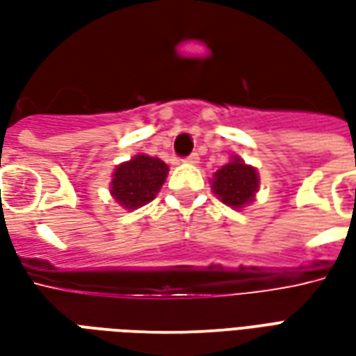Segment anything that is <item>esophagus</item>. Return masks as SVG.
I'll list each match as a JSON object with an SVG mask.
<instances>
[{"instance_id": "obj_1", "label": "esophagus", "mask_w": 356, "mask_h": 356, "mask_svg": "<svg viewBox=\"0 0 356 356\" xmlns=\"http://www.w3.org/2000/svg\"><path fill=\"white\" fill-rule=\"evenodd\" d=\"M198 162H200V158H198V154H196V152L188 156V158H185V163H191V165H196Z\"/></svg>"}]
</instances>
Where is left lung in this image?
<instances>
[{"label": "left lung", "mask_w": 356, "mask_h": 356, "mask_svg": "<svg viewBox=\"0 0 356 356\" xmlns=\"http://www.w3.org/2000/svg\"><path fill=\"white\" fill-rule=\"evenodd\" d=\"M211 191L225 206L244 209L255 200L259 193L257 168L246 163L240 156H231L229 163L217 170L211 177Z\"/></svg>", "instance_id": "8db88e82"}]
</instances>
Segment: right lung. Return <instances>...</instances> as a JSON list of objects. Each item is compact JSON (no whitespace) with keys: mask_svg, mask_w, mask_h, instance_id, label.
Here are the masks:
<instances>
[{"mask_svg":"<svg viewBox=\"0 0 356 356\" xmlns=\"http://www.w3.org/2000/svg\"><path fill=\"white\" fill-rule=\"evenodd\" d=\"M170 173L168 163L148 154H135L112 171L110 196L124 209H137L156 198Z\"/></svg>","mask_w":356,"mask_h":356,"instance_id":"obj_1","label":"right lung"}]
</instances>
